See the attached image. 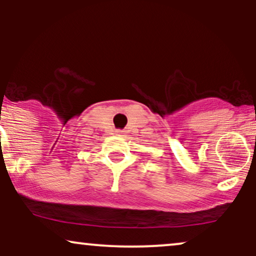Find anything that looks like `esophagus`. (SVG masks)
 <instances>
[{
	"mask_svg": "<svg viewBox=\"0 0 256 256\" xmlns=\"http://www.w3.org/2000/svg\"><path fill=\"white\" fill-rule=\"evenodd\" d=\"M119 134H120V132H119Z\"/></svg>",
	"mask_w": 256,
	"mask_h": 256,
	"instance_id": "obj_1",
	"label": "esophagus"
}]
</instances>
